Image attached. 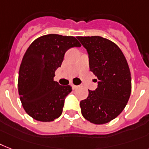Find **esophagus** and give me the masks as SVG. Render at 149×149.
I'll use <instances>...</instances> for the list:
<instances>
[{
  "label": "esophagus",
  "mask_w": 149,
  "mask_h": 149,
  "mask_svg": "<svg viewBox=\"0 0 149 149\" xmlns=\"http://www.w3.org/2000/svg\"><path fill=\"white\" fill-rule=\"evenodd\" d=\"M72 89H76L77 88V87H78V86H76V85H74V84H72Z\"/></svg>",
  "instance_id": "obj_1"
}]
</instances>
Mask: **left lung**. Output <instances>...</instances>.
<instances>
[{
    "instance_id": "8db88e82",
    "label": "left lung",
    "mask_w": 149,
    "mask_h": 149,
    "mask_svg": "<svg viewBox=\"0 0 149 149\" xmlns=\"http://www.w3.org/2000/svg\"><path fill=\"white\" fill-rule=\"evenodd\" d=\"M89 54L90 71L98 79V86L80 102L83 116L102 125L116 118L125 109L132 90L131 72L120 48L100 37H77ZM97 82V79H95Z\"/></svg>"
}]
</instances>
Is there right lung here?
<instances>
[{
    "mask_svg": "<svg viewBox=\"0 0 149 149\" xmlns=\"http://www.w3.org/2000/svg\"><path fill=\"white\" fill-rule=\"evenodd\" d=\"M74 47H81L76 37L47 34L37 38L26 49L19 70L18 93L25 112L33 118L52 122L62 114L72 87L60 85L54 77L65 53Z\"/></svg>",
    "mask_w": 149,
    "mask_h": 149,
    "instance_id": "right-lung-1",
    "label": "right lung"
}]
</instances>
